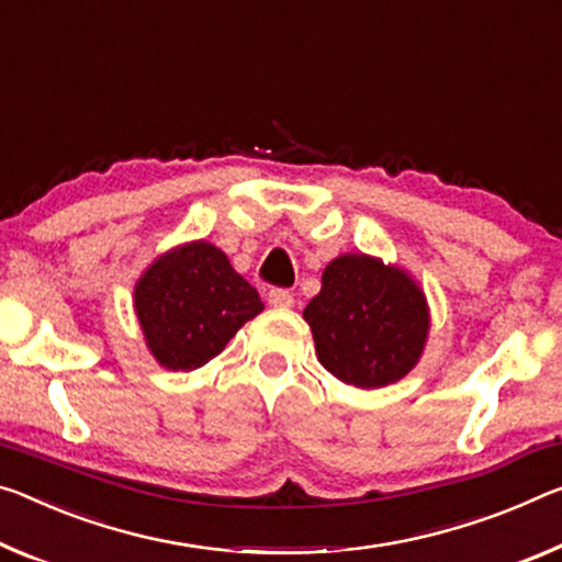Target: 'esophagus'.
<instances>
[{
  "label": "esophagus",
  "mask_w": 562,
  "mask_h": 562,
  "mask_svg": "<svg viewBox=\"0 0 562 562\" xmlns=\"http://www.w3.org/2000/svg\"><path fill=\"white\" fill-rule=\"evenodd\" d=\"M267 302H270L272 307H284V310H288V307L295 305V297H292L290 290L274 288V290L267 292Z\"/></svg>",
  "instance_id": "esophagus-1"
}]
</instances>
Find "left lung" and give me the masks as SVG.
Segmentation results:
<instances>
[{
    "label": "left lung",
    "instance_id": "8db88e82",
    "mask_svg": "<svg viewBox=\"0 0 562 562\" xmlns=\"http://www.w3.org/2000/svg\"><path fill=\"white\" fill-rule=\"evenodd\" d=\"M302 317L323 368L362 390L403 380L420 360L430 329L420 284L362 252L340 255L325 267L323 288Z\"/></svg>",
    "mask_w": 562,
    "mask_h": 562
}]
</instances>
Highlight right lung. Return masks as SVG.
I'll use <instances>...</instances> for the list:
<instances>
[{"instance_id":"right-lung-1","label":"right lung","mask_w":562,"mask_h":562,"mask_svg":"<svg viewBox=\"0 0 562 562\" xmlns=\"http://www.w3.org/2000/svg\"><path fill=\"white\" fill-rule=\"evenodd\" d=\"M262 310L252 284L204 239L159 255L135 284V313L149 352L175 372L202 368Z\"/></svg>"}]
</instances>
